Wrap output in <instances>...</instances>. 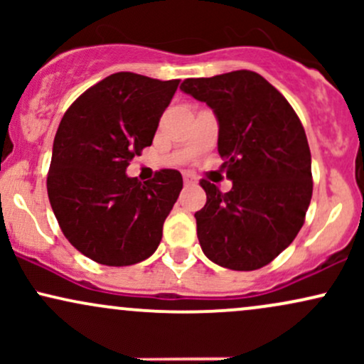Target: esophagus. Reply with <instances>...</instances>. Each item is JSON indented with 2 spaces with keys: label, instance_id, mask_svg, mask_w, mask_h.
<instances>
[{
  "label": "esophagus",
  "instance_id": "1",
  "mask_svg": "<svg viewBox=\"0 0 364 364\" xmlns=\"http://www.w3.org/2000/svg\"><path fill=\"white\" fill-rule=\"evenodd\" d=\"M183 181H185V185H195L196 179L191 174H183Z\"/></svg>",
  "mask_w": 364,
  "mask_h": 364
}]
</instances>
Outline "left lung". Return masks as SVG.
<instances>
[{
	"instance_id": "obj_1",
	"label": "left lung",
	"mask_w": 364,
	"mask_h": 364,
	"mask_svg": "<svg viewBox=\"0 0 364 364\" xmlns=\"http://www.w3.org/2000/svg\"><path fill=\"white\" fill-rule=\"evenodd\" d=\"M181 90L205 102L219 121L223 193L202 179L207 203L195 214L208 260L231 270L265 267L292 243L313 193L306 133L286 97L250 70L186 78Z\"/></svg>"
}]
</instances>
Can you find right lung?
Listing matches in <instances>:
<instances>
[{"label":"right lung","mask_w":364,"mask_h":364,"mask_svg":"<svg viewBox=\"0 0 364 364\" xmlns=\"http://www.w3.org/2000/svg\"><path fill=\"white\" fill-rule=\"evenodd\" d=\"M179 80L132 72L109 75L63 116L53 144L48 195L63 235L82 255L109 267L139 263L157 250L183 178L161 169L152 181L127 176L152 145Z\"/></svg>","instance_id":"obj_1"}]
</instances>
